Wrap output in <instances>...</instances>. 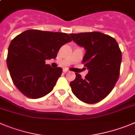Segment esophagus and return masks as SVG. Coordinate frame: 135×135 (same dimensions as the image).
Here are the masks:
<instances>
[{"instance_id": "obj_1", "label": "esophagus", "mask_w": 135, "mask_h": 135, "mask_svg": "<svg viewBox=\"0 0 135 135\" xmlns=\"http://www.w3.org/2000/svg\"><path fill=\"white\" fill-rule=\"evenodd\" d=\"M69 71V70H68V69H63V72L65 73H68Z\"/></svg>"}]
</instances>
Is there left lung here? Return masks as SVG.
<instances>
[{"instance_id": "obj_1", "label": "left lung", "mask_w": 135, "mask_h": 135, "mask_svg": "<svg viewBox=\"0 0 135 135\" xmlns=\"http://www.w3.org/2000/svg\"><path fill=\"white\" fill-rule=\"evenodd\" d=\"M69 36L86 50L83 62L89 70L85 79L75 73L76 78L70 83L72 92L84 103H98L111 92L119 79L122 60L119 45L113 37L99 32Z\"/></svg>"}]
</instances>
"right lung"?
Returning a JSON list of instances; mask_svg holds the SVG:
<instances>
[{"label":"right lung","mask_w":135,"mask_h":135,"mask_svg":"<svg viewBox=\"0 0 135 135\" xmlns=\"http://www.w3.org/2000/svg\"><path fill=\"white\" fill-rule=\"evenodd\" d=\"M72 40L63 32L28 30L11 41L7 64L16 88L26 97L38 99L52 91L62 69L45 60L56 57L60 48Z\"/></svg>","instance_id":"add662e5"}]
</instances>
